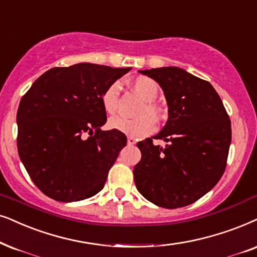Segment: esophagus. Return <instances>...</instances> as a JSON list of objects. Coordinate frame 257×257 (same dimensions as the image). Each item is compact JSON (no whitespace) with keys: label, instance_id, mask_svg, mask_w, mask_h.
Segmentation results:
<instances>
[{"label":"esophagus","instance_id":"esophagus-1","mask_svg":"<svg viewBox=\"0 0 257 257\" xmlns=\"http://www.w3.org/2000/svg\"><path fill=\"white\" fill-rule=\"evenodd\" d=\"M127 143H128V145H135L136 144V139L132 138V137H128Z\"/></svg>","mask_w":257,"mask_h":257}]
</instances>
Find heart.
I'll use <instances>...</instances> for the list:
<instances>
[{"label": "heart", "instance_id": "heart-1", "mask_svg": "<svg viewBox=\"0 0 257 257\" xmlns=\"http://www.w3.org/2000/svg\"><path fill=\"white\" fill-rule=\"evenodd\" d=\"M131 85L135 91L146 101L144 107L141 109L142 115L133 119L120 115L113 116L108 120L107 125L111 130H115L132 138H139L155 132L157 124L154 119L159 120L162 118L161 109L152 102L153 100L157 99L159 94V86L157 81L149 76H138L132 80ZM119 93H120V86L118 82H113L102 93L101 104L105 112L108 114L115 113L118 108Z\"/></svg>", "mask_w": 257, "mask_h": 257}]
</instances>
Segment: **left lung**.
Returning <instances> with one entry per match:
<instances>
[{"mask_svg":"<svg viewBox=\"0 0 257 257\" xmlns=\"http://www.w3.org/2000/svg\"><path fill=\"white\" fill-rule=\"evenodd\" d=\"M164 92L169 118L152 138L137 146L142 159L133 169L137 189L153 204L176 209L192 204L209 192L225 170L231 124L210 82L179 67L139 71Z\"/></svg>","mask_w":257,"mask_h":257,"instance_id":"8db88e82","label":"left lung"}]
</instances>
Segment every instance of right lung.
I'll use <instances>...</instances> for the list:
<instances>
[{
  "mask_svg": "<svg viewBox=\"0 0 257 257\" xmlns=\"http://www.w3.org/2000/svg\"><path fill=\"white\" fill-rule=\"evenodd\" d=\"M81 62L38 78L20 101L18 151L34 184L59 202L92 197L126 145L124 133L102 131L101 95L130 71Z\"/></svg>",
  "mask_w": 257,
  "mask_h": 257,
  "instance_id": "obj_1",
  "label": "right lung"
}]
</instances>
